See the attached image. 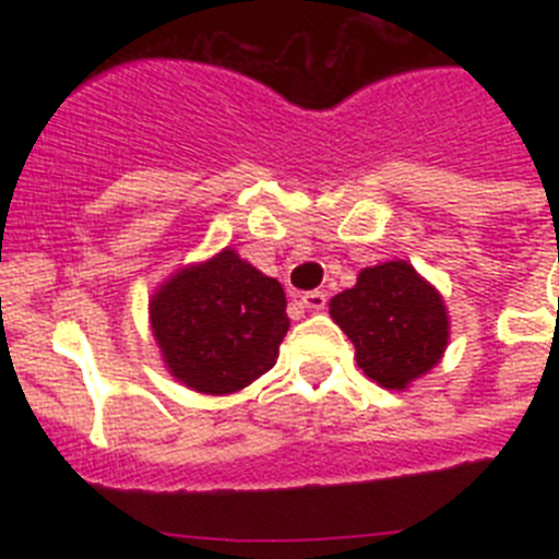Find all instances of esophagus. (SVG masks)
<instances>
[{"label": "esophagus", "mask_w": 559, "mask_h": 559, "mask_svg": "<svg viewBox=\"0 0 559 559\" xmlns=\"http://www.w3.org/2000/svg\"><path fill=\"white\" fill-rule=\"evenodd\" d=\"M299 305L308 310H324V305H328V294H324V290H308V294L299 296Z\"/></svg>", "instance_id": "obj_1"}]
</instances>
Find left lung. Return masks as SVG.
<instances>
[{
    "instance_id": "1",
    "label": "left lung",
    "mask_w": 559,
    "mask_h": 559,
    "mask_svg": "<svg viewBox=\"0 0 559 559\" xmlns=\"http://www.w3.org/2000/svg\"><path fill=\"white\" fill-rule=\"evenodd\" d=\"M330 316L353 341L364 374L394 392L431 372L451 338L445 299L406 260L360 271L353 288L330 299Z\"/></svg>"
}]
</instances>
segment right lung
<instances>
[{
    "label": "right lung",
    "instance_id": "right-lung-1",
    "mask_svg": "<svg viewBox=\"0 0 559 559\" xmlns=\"http://www.w3.org/2000/svg\"><path fill=\"white\" fill-rule=\"evenodd\" d=\"M274 276L221 249L153 290V338L167 372L201 394H235L276 364L290 322Z\"/></svg>",
    "mask_w": 559,
    "mask_h": 559
}]
</instances>
